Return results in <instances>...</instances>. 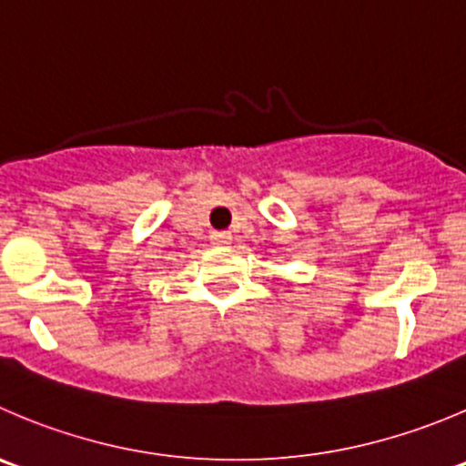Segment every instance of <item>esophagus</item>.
I'll return each mask as SVG.
<instances>
[{"mask_svg": "<svg viewBox=\"0 0 466 466\" xmlns=\"http://www.w3.org/2000/svg\"><path fill=\"white\" fill-rule=\"evenodd\" d=\"M211 241H214L216 246H225V243L229 241V234L228 232H214L211 234Z\"/></svg>", "mask_w": 466, "mask_h": 466, "instance_id": "esophagus-1", "label": "esophagus"}]
</instances>
